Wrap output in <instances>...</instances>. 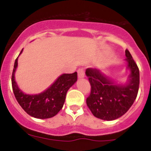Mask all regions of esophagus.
Listing matches in <instances>:
<instances>
[{"mask_svg":"<svg viewBox=\"0 0 151 151\" xmlns=\"http://www.w3.org/2000/svg\"><path fill=\"white\" fill-rule=\"evenodd\" d=\"M78 78H82L85 77V70H84V69L81 68L78 70Z\"/></svg>","mask_w":151,"mask_h":151,"instance_id":"esophagus-1","label":"esophagus"}]
</instances>
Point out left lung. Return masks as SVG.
Instances as JSON below:
<instances>
[{
    "mask_svg": "<svg viewBox=\"0 0 151 151\" xmlns=\"http://www.w3.org/2000/svg\"><path fill=\"white\" fill-rule=\"evenodd\" d=\"M125 55L130 70L125 85H116L97 69L88 68L85 71L91 85V92L86 103L92 114L99 119L112 121L122 117L136 100L139 85V70L127 49Z\"/></svg>",
    "mask_w": 151,
    "mask_h": 151,
    "instance_id": "left-lung-1",
    "label": "left lung"
}]
</instances>
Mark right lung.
I'll return each instance as SVG.
<instances>
[{
  "label": "right lung",
  "mask_w": 151,
  "mask_h": 151,
  "mask_svg": "<svg viewBox=\"0 0 151 151\" xmlns=\"http://www.w3.org/2000/svg\"><path fill=\"white\" fill-rule=\"evenodd\" d=\"M22 49L20 52L22 53ZM19 54V55H20ZM18 66L15 59L12 75V85L14 95L21 107L32 117L46 119L54 117L63 106L69 88L78 80V73H64L59 76L48 89L40 94H25L19 88L15 81V72Z\"/></svg>",
  "instance_id": "add662e5"
}]
</instances>
